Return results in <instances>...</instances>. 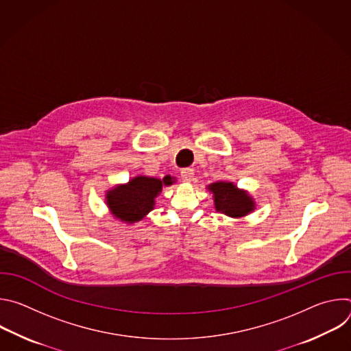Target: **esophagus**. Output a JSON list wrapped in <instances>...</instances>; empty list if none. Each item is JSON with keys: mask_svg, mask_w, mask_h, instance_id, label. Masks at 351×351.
Returning <instances> with one entry per match:
<instances>
[{"mask_svg": "<svg viewBox=\"0 0 351 351\" xmlns=\"http://www.w3.org/2000/svg\"><path fill=\"white\" fill-rule=\"evenodd\" d=\"M193 175H194V171H193L191 168H184V169H182V172H180V176H182V179H183L184 182H190V180L193 179Z\"/></svg>", "mask_w": 351, "mask_h": 351, "instance_id": "obj_1", "label": "esophagus"}]
</instances>
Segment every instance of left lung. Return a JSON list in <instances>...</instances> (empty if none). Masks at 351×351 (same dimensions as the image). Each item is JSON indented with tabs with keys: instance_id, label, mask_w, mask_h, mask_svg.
Wrapping results in <instances>:
<instances>
[{
	"instance_id": "left-lung-1",
	"label": "left lung",
	"mask_w": 351,
	"mask_h": 351,
	"mask_svg": "<svg viewBox=\"0 0 351 351\" xmlns=\"http://www.w3.org/2000/svg\"><path fill=\"white\" fill-rule=\"evenodd\" d=\"M214 194L215 208L229 217H244L254 210V202L244 191L237 190L233 183L218 182L208 187Z\"/></svg>"
}]
</instances>
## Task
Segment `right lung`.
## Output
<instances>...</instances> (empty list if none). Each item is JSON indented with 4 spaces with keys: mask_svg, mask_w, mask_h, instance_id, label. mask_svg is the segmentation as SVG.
Returning <instances> with one entry per match:
<instances>
[{
    "mask_svg": "<svg viewBox=\"0 0 351 351\" xmlns=\"http://www.w3.org/2000/svg\"><path fill=\"white\" fill-rule=\"evenodd\" d=\"M171 176L162 180L156 178L137 176L128 184L118 186L108 191L107 204L111 213L121 221L133 223L143 219L154 207V198L162 186L172 184Z\"/></svg>",
    "mask_w": 351,
    "mask_h": 351,
    "instance_id": "1",
    "label": "right lung"
}]
</instances>
